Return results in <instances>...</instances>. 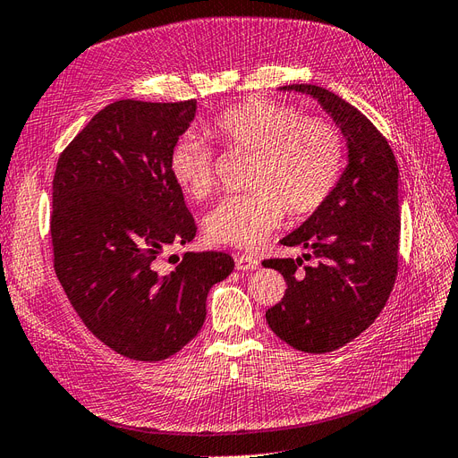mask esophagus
I'll return each mask as SVG.
<instances>
[{"mask_svg": "<svg viewBox=\"0 0 458 458\" xmlns=\"http://www.w3.org/2000/svg\"><path fill=\"white\" fill-rule=\"evenodd\" d=\"M234 266H237L239 271H254L259 267V261L254 256H248V254H241L234 258Z\"/></svg>", "mask_w": 458, "mask_h": 458, "instance_id": "1", "label": "esophagus"}]
</instances>
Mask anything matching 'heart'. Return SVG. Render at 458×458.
Listing matches in <instances>:
<instances>
[{
	"mask_svg": "<svg viewBox=\"0 0 458 458\" xmlns=\"http://www.w3.org/2000/svg\"><path fill=\"white\" fill-rule=\"evenodd\" d=\"M208 133L231 152L252 155L248 195L221 200L204 217V233L214 244L254 248L281 225L286 208L310 216L335 191L344 165V140L335 123L301 116L293 105L250 99L225 110ZM175 185L192 200L216 189L212 152L195 137L179 141L170 158Z\"/></svg>",
	"mask_w": 458,
	"mask_h": 458,
	"instance_id": "b5f03b06",
	"label": "heart"
}]
</instances>
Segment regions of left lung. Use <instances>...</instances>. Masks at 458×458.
I'll return each mask as SVG.
<instances>
[{
  "instance_id": "obj_1",
  "label": "left lung",
  "mask_w": 458,
  "mask_h": 458,
  "mask_svg": "<svg viewBox=\"0 0 458 458\" xmlns=\"http://www.w3.org/2000/svg\"><path fill=\"white\" fill-rule=\"evenodd\" d=\"M281 89L311 95L348 141V168L335 191L281 241L310 254L263 259L286 281L283 300L266 311L271 330L294 350L328 353L367 330L390 298L399 269V170L386 137L342 97L311 84Z\"/></svg>"
}]
</instances>
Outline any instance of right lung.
I'll list each match as a JSON object with an SVG mask.
<instances>
[{
    "mask_svg": "<svg viewBox=\"0 0 458 458\" xmlns=\"http://www.w3.org/2000/svg\"><path fill=\"white\" fill-rule=\"evenodd\" d=\"M195 113V99L110 103L61 152L53 177L55 273L84 325L135 361H162L195 338L208 293L234 267L225 252H187L170 273L158 269L165 248L197 234L170 174Z\"/></svg>",
    "mask_w": 458,
    "mask_h": 458,
    "instance_id": "right-lung-1",
    "label": "right lung"
}]
</instances>
